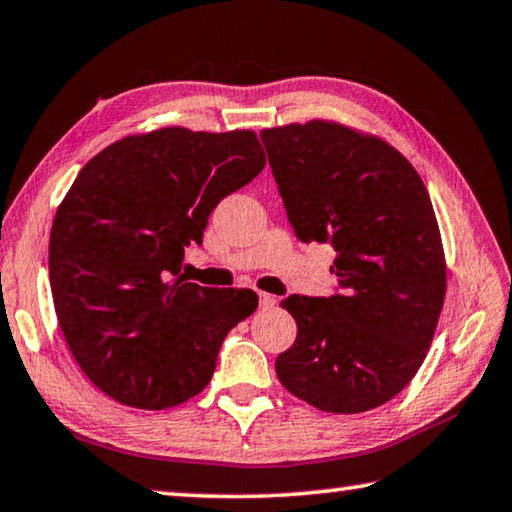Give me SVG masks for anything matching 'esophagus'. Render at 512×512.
Returning a JSON list of instances; mask_svg holds the SVG:
<instances>
[{
  "label": "esophagus",
  "mask_w": 512,
  "mask_h": 512,
  "mask_svg": "<svg viewBox=\"0 0 512 512\" xmlns=\"http://www.w3.org/2000/svg\"><path fill=\"white\" fill-rule=\"evenodd\" d=\"M275 296H271V293H259V307L262 309H273L275 307Z\"/></svg>",
  "instance_id": "1"
}]
</instances>
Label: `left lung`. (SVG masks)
I'll return each instance as SVG.
<instances>
[{
	"label": "left lung",
	"instance_id": "1",
	"mask_svg": "<svg viewBox=\"0 0 512 512\" xmlns=\"http://www.w3.org/2000/svg\"><path fill=\"white\" fill-rule=\"evenodd\" d=\"M262 142L296 237L334 246L341 289L280 302L298 336L275 359L277 379L320 411L377 409L415 377L443 311L427 187L391 144L336 121L264 128Z\"/></svg>",
	"mask_w": 512,
	"mask_h": 512
}]
</instances>
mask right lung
Segmentation results:
<instances>
[{"label": "right lung", "instance_id": "add662e5", "mask_svg": "<svg viewBox=\"0 0 512 512\" xmlns=\"http://www.w3.org/2000/svg\"><path fill=\"white\" fill-rule=\"evenodd\" d=\"M264 164L253 131L171 126L106 146L76 176L51 225V293L76 363L112 400L160 411L210 384L257 293L198 287L180 266Z\"/></svg>", "mask_w": 512, "mask_h": 512}]
</instances>
